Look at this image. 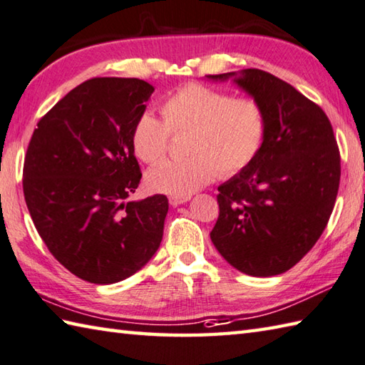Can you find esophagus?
I'll return each mask as SVG.
<instances>
[{"label": "esophagus", "mask_w": 365, "mask_h": 365, "mask_svg": "<svg viewBox=\"0 0 365 365\" xmlns=\"http://www.w3.org/2000/svg\"><path fill=\"white\" fill-rule=\"evenodd\" d=\"M189 200H190L189 195L187 197H170V205H172V206H180V205H182L185 202H189Z\"/></svg>", "instance_id": "obj_1"}]
</instances>
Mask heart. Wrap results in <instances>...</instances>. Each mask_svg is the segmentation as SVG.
Here are the masks:
<instances>
[{
    "label": "heart",
    "instance_id": "b5f03b06",
    "mask_svg": "<svg viewBox=\"0 0 365 365\" xmlns=\"http://www.w3.org/2000/svg\"><path fill=\"white\" fill-rule=\"evenodd\" d=\"M162 120L143 113L133 124L132 148L150 165L167 158L170 140L187 132L189 158L167 162L148 173L150 187L173 197H187L215 175L230 178L254 162L266 140L267 120L254 98H235L200 83H187L160 102Z\"/></svg>",
    "mask_w": 365,
    "mask_h": 365
}]
</instances>
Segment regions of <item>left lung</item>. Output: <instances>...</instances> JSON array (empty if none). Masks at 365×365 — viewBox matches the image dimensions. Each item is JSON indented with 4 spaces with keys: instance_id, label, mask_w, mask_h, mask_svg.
Segmentation results:
<instances>
[{
    "instance_id": "obj_1",
    "label": "left lung",
    "mask_w": 365,
    "mask_h": 365,
    "mask_svg": "<svg viewBox=\"0 0 365 365\" xmlns=\"http://www.w3.org/2000/svg\"><path fill=\"white\" fill-rule=\"evenodd\" d=\"M235 81L263 106L267 132L258 158L219 185L211 241L237 271L271 277L301 262L328 225L340 151L323 108L287 81L259 69H244Z\"/></svg>"
}]
</instances>
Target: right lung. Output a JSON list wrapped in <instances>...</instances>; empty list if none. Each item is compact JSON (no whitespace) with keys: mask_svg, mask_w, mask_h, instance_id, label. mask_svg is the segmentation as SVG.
I'll use <instances>...</instances> for the list:
<instances>
[{"mask_svg":"<svg viewBox=\"0 0 365 365\" xmlns=\"http://www.w3.org/2000/svg\"><path fill=\"white\" fill-rule=\"evenodd\" d=\"M154 88L140 78L96 77L43 115L24 163V193L50 254L81 280L130 277L159 249L168 198L128 202L141 180L133 124Z\"/></svg>","mask_w":365,"mask_h":365,"instance_id":"right-lung-1","label":"right lung"}]
</instances>
